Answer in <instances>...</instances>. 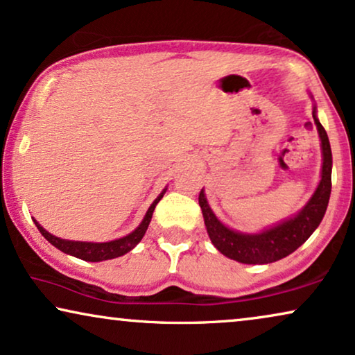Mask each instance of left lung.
<instances>
[{"label":"left lung","mask_w":355,"mask_h":355,"mask_svg":"<svg viewBox=\"0 0 355 355\" xmlns=\"http://www.w3.org/2000/svg\"><path fill=\"white\" fill-rule=\"evenodd\" d=\"M310 98L313 100V96L310 95ZM312 116L313 123L317 125L320 142H322L320 144V148H322V173H320L318 186L315 187L307 203L297 213L268 227H263L261 231L242 232L225 225L216 216V213L211 210L210 203L207 200L205 191L203 189L200 191L198 205L202 208L208 237H210L215 249L227 259L245 265L273 263V261L284 259V257L293 254L294 250H297L322 223L329 202V193H331L333 157L327 130L320 124L317 105L315 103L312 108Z\"/></svg>","instance_id":"1"}]
</instances>
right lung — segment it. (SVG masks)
Segmentation results:
<instances>
[{"label":"right lung","mask_w":355,"mask_h":355,"mask_svg":"<svg viewBox=\"0 0 355 355\" xmlns=\"http://www.w3.org/2000/svg\"><path fill=\"white\" fill-rule=\"evenodd\" d=\"M168 187H164L159 196L155 198L152 205L148 207L147 213H145L144 220L140 221V225L135 227L132 232L125 234L119 239L114 241H108V242H89V241H69V239H61V237L53 236L51 232H48L45 227H43L40 223L37 220H33L35 226L38 227V231L42 232V236L50 242L51 245H55L56 249H60L61 252H64L67 255L76 257V259L85 260V261H103V260H111L116 259V257H121L124 254H128L134 249L135 245L142 241V237L145 236V232L148 230L150 221H152V215L155 211V207L157 203L162 200L164 192H166Z\"/></svg>","instance_id":"right-lung-1"}]
</instances>
